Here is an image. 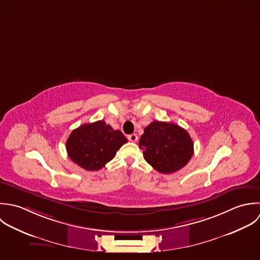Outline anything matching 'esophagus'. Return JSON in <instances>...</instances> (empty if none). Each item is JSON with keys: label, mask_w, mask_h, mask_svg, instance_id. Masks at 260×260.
I'll return each instance as SVG.
<instances>
[{"label": "esophagus", "mask_w": 260, "mask_h": 260, "mask_svg": "<svg viewBox=\"0 0 260 260\" xmlns=\"http://www.w3.org/2000/svg\"><path fill=\"white\" fill-rule=\"evenodd\" d=\"M128 139H129V141H131V142H136L137 139H138V137H137L136 134H130V135L128 136Z\"/></svg>", "instance_id": "1"}]
</instances>
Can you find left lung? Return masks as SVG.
I'll return each mask as SVG.
<instances>
[{"label": "left lung", "mask_w": 260, "mask_h": 260, "mask_svg": "<svg viewBox=\"0 0 260 260\" xmlns=\"http://www.w3.org/2000/svg\"><path fill=\"white\" fill-rule=\"evenodd\" d=\"M144 159L158 173H175L187 165L193 143L186 130L174 123L153 121L139 140Z\"/></svg>", "instance_id": "8db88e82"}]
</instances>
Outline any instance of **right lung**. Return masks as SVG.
<instances>
[{"label":"right lung","mask_w":260,"mask_h":260,"mask_svg":"<svg viewBox=\"0 0 260 260\" xmlns=\"http://www.w3.org/2000/svg\"><path fill=\"white\" fill-rule=\"evenodd\" d=\"M127 138L105 121L84 124L75 129L67 140L70 158L86 171H99L112 160Z\"/></svg>","instance_id":"add662e5"}]
</instances>
